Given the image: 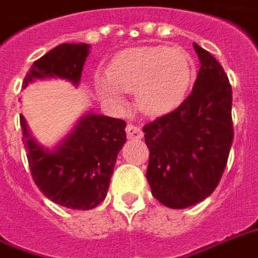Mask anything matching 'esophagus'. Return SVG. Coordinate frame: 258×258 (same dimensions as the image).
I'll use <instances>...</instances> for the list:
<instances>
[{"instance_id": "1", "label": "esophagus", "mask_w": 258, "mask_h": 258, "mask_svg": "<svg viewBox=\"0 0 258 258\" xmlns=\"http://www.w3.org/2000/svg\"><path fill=\"white\" fill-rule=\"evenodd\" d=\"M125 134H127L128 139H135L137 141V139H141L142 138L141 128L134 124H127V127H125Z\"/></svg>"}]
</instances>
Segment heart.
<instances>
[{"instance_id":"heart-1","label":"heart","mask_w":258,"mask_h":258,"mask_svg":"<svg viewBox=\"0 0 258 258\" xmlns=\"http://www.w3.org/2000/svg\"><path fill=\"white\" fill-rule=\"evenodd\" d=\"M192 60L180 46H137L116 54L99 82L101 95L119 105L121 92H135V104L158 116L178 107L192 78Z\"/></svg>"}]
</instances>
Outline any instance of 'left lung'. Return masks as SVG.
<instances>
[{
	"label": "left lung",
	"mask_w": 258,
	"mask_h": 258,
	"mask_svg": "<svg viewBox=\"0 0 258 258\" xmlns=\"http://www.w3.org/2000/svg\"><path fill=\"white\" fill-rule=\"evenodd\" d=\"M201 68L191 93L174 111L143 127L150 150L146 178L171 209L204 201L220 183L232 147V86L224 68L194 42Z\"/></svg>",
	"instance_id": "1"
}]
</instances>
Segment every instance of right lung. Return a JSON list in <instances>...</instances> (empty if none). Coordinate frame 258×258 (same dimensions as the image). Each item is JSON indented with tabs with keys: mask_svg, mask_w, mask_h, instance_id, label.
<instances>
[{
	"mask_svg": "<svg viewBox=\"0 0 258 258\" xmlns=\"http://www.w3.org/2000/svg\"><path fill=\"white\" fill-rule=\"evenodd\" d=\"M87 44H61L30 66L22 87L33 79L61 78L79 84L88 56ZM22 142L34 183L54 204L89 210L101 204L108 191L116 157L125 142V121L88 113L54 151L32 139L20 115Z\"/></svg>",
	"mask_w": 258,
	"mask_h": 258,
	"instance_id": "obj_1",
	"label": "right lung"
}]
</instances>
